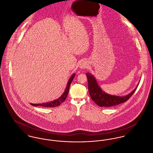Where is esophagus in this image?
<instances>
[{"instance_id":"obj_1","label":"esophagus","mask_w":153,"mask_h":153,"mask_svg":"<svg viewBox=\"0 0 153 153\" xmlns=\"http://www.w3.org/2000/svg\"><path fill=\"white\" fill-rule=\"evenodd\" d=\"M87 63L85 62H82V63L80 65V68L81 69H84L87 66Z\"/></svg>"}]
</instances>
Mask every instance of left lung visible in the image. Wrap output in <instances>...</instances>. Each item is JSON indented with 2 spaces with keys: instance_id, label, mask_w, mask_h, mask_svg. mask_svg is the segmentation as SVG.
Listing matches in <instances>:
<instances>
[{
  "instance_id": "obj_1",
  "label": "left lung",
  "mask_w": 153,
  "mask_h": 153,
  "mask_svg": "<svg viewBox=\"0 0 153 153\" xmlns=\"http://www.w3.org/2000/svg\"><path fill=\"white\" fill-rule=\"evenodd\" d=\"M86 76L88 79V91L91 98L94 102L101 107H110L117 105L126 102L133 94L137 89L139 82L136 88L130 93L125 96H117L107 94L101 88L93 75L90 73H87Z\"/></svg>"
}]
</instances>
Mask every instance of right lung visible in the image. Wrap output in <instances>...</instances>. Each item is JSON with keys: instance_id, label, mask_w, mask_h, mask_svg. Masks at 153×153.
<instances>
[{"instance_id": "obj_1", "label": "right lung", "mask_w": 153, "mask_h": 153, "mask_svg": "<svg viewBox=\"0 0 153 153\" xmlns=\"http://www.w3.org/2000/svg\"><path fill=\"white\" fill-rule=\"evenodd\" d=\"M76 74L73 73L72 74V76L70 77V79L68 80V82L67 83V86L65 88V91L63 92V93L62 94V95L56 100L49 102H46V103H42V104H30L31 105L35 106H44V107H55V106H58L60 105L61 103H62L66 98L68 93H69V90L70 88V85H71V82H72L74 76H75Z\"/></svg>"}]
</instances>
